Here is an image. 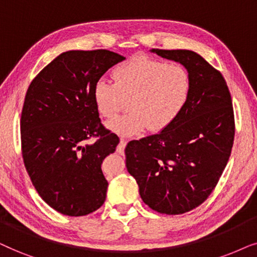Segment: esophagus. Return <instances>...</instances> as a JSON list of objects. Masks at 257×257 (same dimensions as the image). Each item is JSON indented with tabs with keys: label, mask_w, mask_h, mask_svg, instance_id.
Wrapping results in <instances>:
<instances>
[{
	"label": "esophagus",
	"mask_w": 257,
	"mask_h": 257,
	"mask_svg": "<svg viewBox=\"0 0 257 257\" xmlns=\"http://www.w3.org/2000/svg\"><path fill=\"white\" fill-rule=\"evenodd\" d=\"M125 145H126V141H125L124 139L119 140V143H118V146H117V152L119 154L123 153V150H124V148H125Z\"/></svg>",
	"instance_id": "obj_1"
}]
</instances>
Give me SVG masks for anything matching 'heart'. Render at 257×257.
<instances>
[{
  "label": "heart",
  "mask_w": 257,
  "mask_h": 257,
  "mask_svg": "<svg viewBox=\"0 0 257 257\" xmlns=\"http://www.w3.org/2000/svg\"><path fill=\"white\" fill-rule=\"evenodd\" d=\"M114 83L104 78L93 89L94 103L102 117L111 118L129 98V112L107 123L111 132L134 136L145 131L160 132L177 118L189 98L191 80L182 64L139 55L112 70Z\"/></svg>",
  "instance_id": "heart-1"
}]
</instances>
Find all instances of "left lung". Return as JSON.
<instances>
[{
	"mask_svg": "<svg viewBox=\"0 0 257 257\" xmlns=\"http://www.w3.org/2000/svg\"><path fill=\"white\" fill-rule=\"evenodd\" d=\"M152 51L188 70L189 98L169 126L126 145L125 166L147 206L179 215L203 203L216 187L234 143V109L222 74L201 55L184 49Z\"/></svg>",
	"mask_w": 257,
	"mask_h": 257,
	"instance_id": "1",
	"label": "left lung"
}]
</instances>
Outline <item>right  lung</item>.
<instances>
[{
	"label": "right lung",
	"mask_w": 257,
	"mask_h": 257,
	"mask_svg": "<svg viewBox=\"0 0 257 257\" xmlns=\"http://www.w3.org/2000/svg\"><path fill=\"white\" fill-rule=\"evenodd\" d=\"M123 60L105 49L66 51L27 90L21 115L23 162L42 200L63 215L84 216L105 201L108 182L101 164L119 140L102 125L93 89Z\"/></svg>",
	"instance_id": "obj_1"
}]
</instances>
